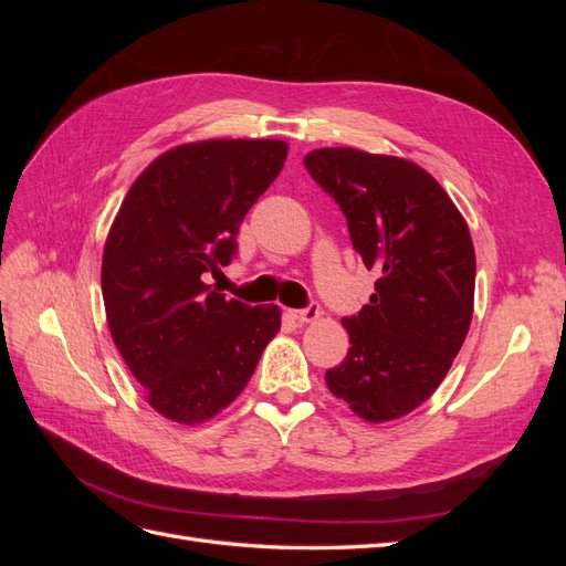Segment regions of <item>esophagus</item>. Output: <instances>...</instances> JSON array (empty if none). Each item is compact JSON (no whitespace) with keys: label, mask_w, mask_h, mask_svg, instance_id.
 <instances>
[{"label":"esophagus","mask_w":566,"mask_h":566,"mask_svg":"<svg viewBox=\"0 0 566 566\" xmlns=\"http://www.w3.org/2000/svg\"><path fill=\"white\" fill-rule=\"evenodd\" d=\"M321 314H323V312H321L318 302H310V304L304 306V310H293V312H290V316H293L297 323H312V321H316Z\"/></svg>","instance_id":"esophagus-1"}]
</instances>
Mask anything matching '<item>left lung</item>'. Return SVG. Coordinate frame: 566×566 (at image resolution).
Returning a JSON list of instances; mask_svg holds the SVG:
<instances>
[{
  "mask_svg": "<svg viewBox=\"0 0 566 566\" xmlns=\"http://www.w3.org/2000/svg\"><path fill=\"white\" fill-rule=\"evenodd\" d=\"M306 172L347 219L354 250L380 273L361 312L342 318L349 352L325 385L370 422L432 397L470 331L474 248L465 219L422 167L356 148H318Z\"/></svg>",
  "mask_w": 566,
  "mask_h": 566,
  "instance_id": "8db88e82",
  "label": "left lung"
}]
</instances>
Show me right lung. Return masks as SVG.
<instances>
[{
  "label": "right lung",
  "mask_w": 566,
  "mask_h": 566,
  "mask_svg": "<svg viewBox=\"0 0 566 566\" xmlns=\"http://www.w3.org/2000/svg\"><path fill=\"white\" fill-rule=\"evenodd\" d=\"M287 156L283 142L186 144L153 160L123 200L104 250L101 290L115 347L169 420L212 418L241 394L276 304L250 306L205 283L238 252V227Z\"/></svg>",
  "instance_id": "add662e5"
}]
</instances>
